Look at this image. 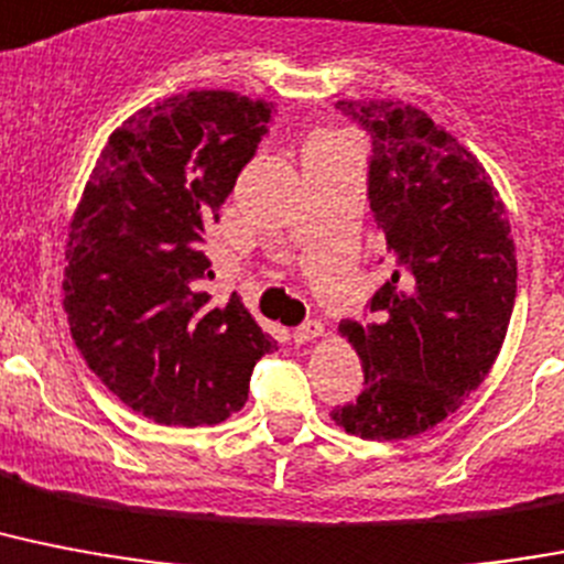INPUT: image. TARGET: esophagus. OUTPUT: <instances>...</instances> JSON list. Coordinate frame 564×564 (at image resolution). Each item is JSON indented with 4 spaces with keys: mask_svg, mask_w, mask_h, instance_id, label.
I'll use <instances>...</instances> for the list:
<instances>
[{
    "mask_svg": "<svg viewBox=\"0 0 564 564\" xmlns=\"http://www.w3.org/2000/svg\"><path fill=\"white\" fill-rule=\"evenodd\" d=\"M324 336V324L322 322H306L295 329V341L297 345H306V341H315V338Z\"/></svg>",
    "mask_w": 564,
    "mask_h": 564,
    "instance_id": "1",
    "label": "esophagus"
}]
</instances>
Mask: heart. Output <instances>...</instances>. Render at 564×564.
Returning <instances> with one entry per match:
<instances>
[{"label":"heart","instance_id":"b5f03b06","mask_svg":"<svg viewBox=\"0 0 564 564\" xmlns=\"http://www.w3.org/2000/svg\"><path fill=\"white\" fill-rule=\"evenodd\" d=\"M333 139H336L333 132H313V139L306 141V148H310V144H322V141H333Z\"/></svg>","mask_w":564,"mask_h":564}]
</instances>
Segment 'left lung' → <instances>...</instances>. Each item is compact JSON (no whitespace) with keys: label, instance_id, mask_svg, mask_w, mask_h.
Here are the masks:
<instances>
[{"label":"left lung","instance_id":"left-lung-1","mask_svg":"<svg viewBox=\"0 0 564 564\" xmlns=\"http://www.w3.org/2000/svg\"><path fill=\"white\" fill-rule=\"evenodd\" d=\"M373 139L370 210L393 274L373 322L338 324L365 370L329 420L361 441H405L455 414L496 365L516 304V242L484 164L405 100H338Z\"/></svg>","mask_w":564,"mask_h":564}]
</instances>
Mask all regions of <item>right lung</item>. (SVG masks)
Returning a JSON list of instances; mask_svg holds the SVG:
<instances>
[{
  "instance_id": "add662e5",
  "label": "right lung",
  "mask_w": 564,
  "mask_h": 564,
  "mask_svg": "<svg viewBox=\"0 0 564 564\" xmlns=\"http://www.w3.org/2000/svg\"><path fill=\"white\" fill-rule=\"evenodd\" d=\"M272 104L194 89L141 107L100 150L66 240L63 310L95 377L159 425H217L278 341L240 295L210 306L203 254Z\"/></svg>"
}]
</instances>
